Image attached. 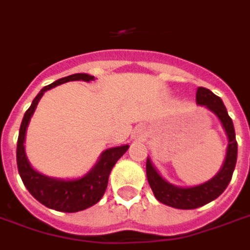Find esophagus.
I'll return each mask as SVG.
<instances>
[{"label":"esophagus","instance_id":"obj_1","mask_svg":"<svg viewBox=\"0 0 250 250\" xmlns=\"http://www.w3.org/2000/svg\"><path fill=\"white\" fill-rule=\"evenodd\" d=\"M134 137L138 138V140H141V138L145 137V130H144L143 126L136 127V130H134Z\"/></svg>","mask_w":250,"mask_h":250}]
</instances>
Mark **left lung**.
<instances>
[{
	"instance_id": "obj_1",
	"label": "left lung",
	"mask_w": 250,
	"mask_h": 250,
	"mask_svg": "<svg viewBox=\"0 0 250 250\" xmlns=\"http://www.w3.org/2000/svg\"><path fill=\"white\" fill-rule=\"evenodd\" d=\"M196 101L198 105L208 107L210 112L217 116L218 120L221 121L222 127L225 129L229 144L227 149V157L220 172L212 180L200 184L197 187L180 188L169 184L160 176V173L156 170V167L152 165V161L147 157L146 177L147 183L154 193V197L167 207L177 208V209H196L216 200L227 189L228 184L230 183L237 161V141H236L234 126L221 98L217 97L207 87L200 86L196 93Z\"/></svg>"
}]
</instances>
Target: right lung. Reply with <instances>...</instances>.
Masks as SVG:
<instances>
[{"instance_id":"obj_1","label":"right lung","mask_w":250,"mask_h":250,"mask_svg":"<svg viewBox=\"0 0 250 250\" xmlns=\"http://www.w3.org/2000/svg\"><path fill=\"white\" fill-rule=\"evenodd\" d=\"M80 80L89 83V81H93L94 77L85 73H76L72 76L60 78L48 86L42 87L41 92L33 100L30 107L25 113L21 126H20V134H18L17 167L23 185L37 201L41 202L46 208H50L58 212H80L97 204L106 190L107 180H109V174L112 172L113 167L129 147V145H121V146L109 147L106 150H104L101 157L93 167L92 170L83 177L76 178V180H58V178L43 176L41 173L36 172L29 164L23 143H25V134H26L29 121L37 107L38 101L41 100L43 93L49 89L63 83L80 81Z\"/></svg>"}]
</instances>
